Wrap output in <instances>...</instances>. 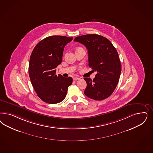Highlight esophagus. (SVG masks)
Wrapping results in <instances>:
<instances>
[{
    "instance_id": "obj_1",
    "label": "esophagus",
    "mask_w": 153,
    "mask_h": 153,
    "mask_svg": "<svg viewBox=\"0 0 153 153\" xmlns=\"http://www.w3.org/2000/svg\"><path fill=\"white\" fill-rule=\"evenodd\" d=\"M79 79H80V78H78V77H74V78H73L74 80H78Z\"/></svg>"
}]
</instances>
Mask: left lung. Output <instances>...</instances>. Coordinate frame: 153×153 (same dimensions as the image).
I'll use <instances>...</instances> for the list:
<instances>
[{
    "label": "left lung",
    "mask_w": 153,
    "mask_h": 153,
    "mask_svg": "<svg viewBox=\"0 0 153 153\" xmlns=\"http://www.w3.org/2000/svg\"><path fill=\"white\" fill-rule=\"evenodd\" d=\"M74 41L88 50L89 66L97 71L93 80L84 78L85 96L94 100H103L113 93L118 83L121 64L118 53L109 40L101 35L87 34L77 36Z\"/></svg>",
    "instance_id": "8db88e82"
}]
</instances>
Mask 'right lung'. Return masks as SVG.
Returning a JSON list of instances; mask_svg holds the SVG:
<instances>
[{"label":"right lung","instance_id":"obj_1","mask_svg":"<svg viewBox=\"0 0 153 153\" xmlns=\"http://www.w3.org/2000/svg\"><path fill=\"white\" fill-rule=\"evenodd\" d=\"M73 38L53 35L40 41L30 58L29 74L38 96L45 102L57 104L65 98L71 77L56 74L62 59L65 46Z\"/></svg>","mask_w":153,"mask_h":153}]
</instances>
